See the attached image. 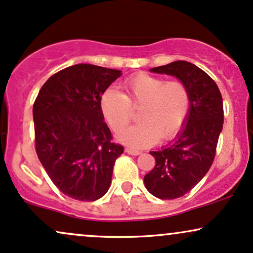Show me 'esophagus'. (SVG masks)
Returning <instances> with one entry per match:
<instances>
[{
  "label": "esophagus",
  "instance_id": "34e87169",
  "mask_svg": "<svg viewBox=\"0 0 253 253\" xmlns=\"http://www.w3.org/2000/svg\"><path fill=\"white\" fill-rule=\"evenodd\" d=\"M126 152L128 153V155H132V156H139V155H140V153H141V151L135 150V149H132V147H127Z\"/></svg>",
  "mask_w": 253,
  "mask_h": 253
}]
</instances>
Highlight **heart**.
I'll return each instance as SVG.
<instances>
[{"label":"heart","mask_w":253,"mask_h":253,"mask_svg":"<svg viewBox=\"0 0 253 253\" xmlns=\"http://www.w3.org/2000/svg\"><path fill=\"white\" fill-rule=\"evenodd\" d=\"M124 94L107 89L101 95L100 109L114 132L128 126L133 110L140 107L135 126L121 133L120 140L135 147H145L169 140L183 128L190 109V95L181 81L139 72L123 84Z\"/></svg>","instance_id":"1"}]
</instances>
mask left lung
Instances as JSON below:
<instances>
[{"instance_id": "8db88e82", "label": "left lung", "mask_w": 253, "mask_h": 253, "mask_svg": "<svg viewBox=\"0 0 253 253\" xmlns=\"http://www.w3.org/2000/svg\"><path fill=\"white\" fill-rule=\"evenodd\" d=\"M151 71L177 77L190 95L182 132L168 146L151 151L156 165L144 177L145 187L153 196L173 200L193 189L213 164L223 124L222 96L213 78L189 62L177 60Z\"/></svg>"}]
</instances>
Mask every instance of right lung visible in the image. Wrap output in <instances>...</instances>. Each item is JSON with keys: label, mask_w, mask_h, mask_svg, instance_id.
Returning <instances> with one entry per match:
<instances>
[{"label": "right lung", "mask_w": 253, "mask_h": 253, "mask_svg": "<svg viewBox=\"0 0 253 253\" xmlns=\"http://www.w3.org/2000/svg\"><path fill=\"white\" fill-rule=\"evenodd\" d=\"M121 71L77 64L46 81L33 104L36 151L51 181L78 201L102 197L124 146L100 109L101 95Z\"/></svg>", "instance_id": "right-lung-1"}]
</instances>
